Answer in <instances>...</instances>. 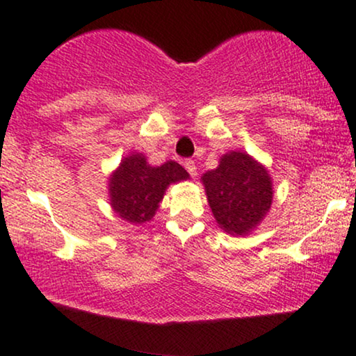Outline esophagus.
<instances>
[{
	"label": "esophagus",
	"mask_w": 356,
	"mask_h": 356,
	"mask_svg": "<svg viewBox=\"0 0 356 356\" xmlns=\"http://www.w3.org/2000/svg\"><path fill=\"white\" fill-rule=\"evenodd\" d=\"M185 168H186L188 173L191 175V177H196V165H195L193 160H186L185 161Z\"/></svg>",
	"instance_id": "esophagus-1"
}]
</instances>
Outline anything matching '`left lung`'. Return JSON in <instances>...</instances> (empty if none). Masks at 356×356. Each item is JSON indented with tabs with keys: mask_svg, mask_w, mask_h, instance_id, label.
<instances>
[{
	"mask_svg": "<svg viewBox=\"0 0 356 356\" xmlns=\"http://www.w3.org/2000/svg\"><path fill=\"white\" fill-rule=\"evenodd\" d=\"M213 216L228 235L254 232L273 203V181L268 170L246 152H228L215 170L202 177Z\"/></svg>",
	"mask_w": 356,
	"mask_h": 356,
	"instance_id": "1",
	"label": "left lung"
}]
</instances>
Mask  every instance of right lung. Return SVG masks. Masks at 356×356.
<instances>
[{"instance_id": "1", "label": "right lung", "mask_w": 356, "mask_h": 356, "mask_svg": "<svg viewBox=\"0 0 356 356\" xmlns=\"http://www.w3.org/2000/svg\"><path fill=\"white\" fill-rule=\"evenodd\" d=\"M190 179L177 161L152 166L143 153L127 154L108 178V196L113 211L131 225H143L154 216L170 185Z\"/></svg>"}]
</instances>
